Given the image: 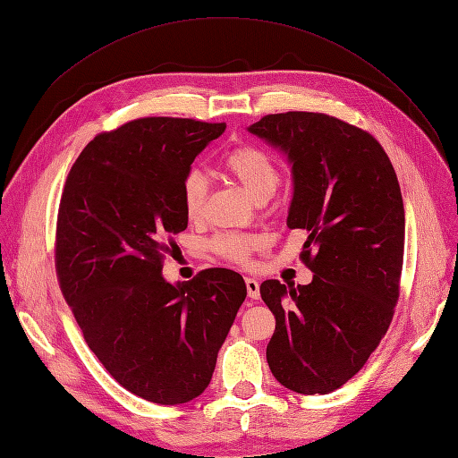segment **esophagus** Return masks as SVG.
<instances>
[{"instance_id": "1", "label": "esophagus", "mask_w": 458, "mask_h": 458, "mask_svg": "<svg viewBox=\"0 0 458 458\" xmlns=\"http://www.w3.org/2000/svg\"><path fill=\"white\" fill-rule=\"evenodd\" d=\"M244 283H246L248 296H250L252 300H258L259 298V283H258V279H254V276H246Z\"/></svg>"}]
</instances>
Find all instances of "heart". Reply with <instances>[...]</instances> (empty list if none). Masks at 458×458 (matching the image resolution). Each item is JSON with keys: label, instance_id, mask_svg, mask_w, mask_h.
I'll return each mask as SVG.
<instances>
[{"label": "heart", "instance_id": "b5f03b06", "mask_svg": "<svg viewBox=\"0 0 458 458\" xmlns=\"http://www.w3.org/2000/svg\"><path fill=\"white\" fill-rule=\"evenodd\" d=\"M224 170L237 182L248 195L256 202L261 199H269L276 185H279V172H276L273 160L267 152H263L258 147H239L225 157ZM206 182L199 172H191L182 189V202L183 210L189 219H197L202 216L204 202H206ZM256 239L250 234L242 233H224L214 239L212 248L231 261L246 263L250 258Z\"/></svg>", "mask_w": 458, "mask_h": 458}]
</instances>
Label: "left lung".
<instances>
[{
  "instance_id": "8db88e82",
  "label": "left lung",
  "mask_w": 458,
  "mask_h": 458,
  "mask_svg": "<svg viewBox=\"0 0 458 458\" xmlns=\"http://www.w3.org/2000/svg\"><path fill=\"white\" fill-rule=\"evenodd\" d=\"M293 168L286 227L308 231L310 284L263 281L275 315L267 344L273 377L303 395L330 394L377 350L399 298L405 208L380 143L321 113L263 116L248 128Z\"/></svg>"
}]
</instances>
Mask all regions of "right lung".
Masks as SVG:
<instances>
[{
	"label": "right lung",
	"mask_w": 458,
	"mask_h": 458,
	"mask_svg": "<svg viewBox=\"0 0 458 458\" xmlns=\"http://www.w3.org/2000/svg\"><path fill=\"white\" fill-rule=\"evenodd\" d=\"M225 123L140 118L97 135L66 177L57 275L89 350L120 386L158 405L199 397L246 298L231 269L189 283L162 275L191 164Z\"/></svg>",
	"instance_id": "1"
}]
</instances>
